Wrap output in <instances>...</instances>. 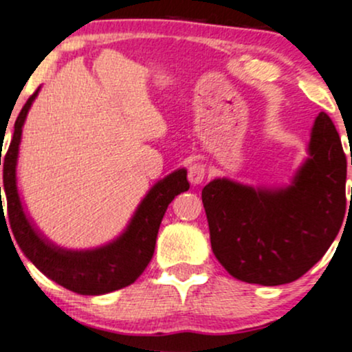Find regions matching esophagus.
I'll return each mask as SVG.
<instances>
[{
    "label": "esophagus",
    "instance_id": "34e87169",
    "mask_svg": "<svg viewBox=\"0 0 352 352\" xmlns=\"http://www.w3.org/2000/svg\"><path fill=\"white\" fill-rule=\"evenodd\" d=\"M205 173H207V168H205L204 164H192L188 167V180L190 184L199 185L204 182Z\"/></svg>",
    "mask_w": 352,
    "mask_h": 352
}]
</instances>
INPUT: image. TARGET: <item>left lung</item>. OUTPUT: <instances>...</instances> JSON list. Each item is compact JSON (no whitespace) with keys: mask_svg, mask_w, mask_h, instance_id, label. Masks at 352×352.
Returning <instances> with one entry per match:
<instances>
[{"mask_svg":"<svg viewBox=\"0 0 352 352\" xmlns=\"http://www.w3.org/2000/svg\"><path fill=\"white\" fill-rule=\"evenodd\" d=\"M201 201L213 254L233 278L263 286L301 278L328 252L344 220L346 155L333 120L319 112L308 157L289 185L215 179L201 190Z\"/></svg>","mask_w":352,"mask_h":352,"instance_id":"8db88e82","label":"left lung"}]
</instances>
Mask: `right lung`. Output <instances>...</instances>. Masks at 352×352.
<instances>
[{"label":"right lung","instance_id":"add662e5","mask_svg":"<svg viewBox=\"0 0 352 352\" xmlns=\"http://www.w3.org/2000/svg\"><path fill=\"white\" fill-rule=\"evenodd\" d=\"M39 89L28 99L14 122V134L3 159V185L8 205V218L16 243L24 256L43 274L64 288L79 294L98 296L132 285L152 260L159 227L168 204L190 184L187 170L179 168L157 182L140 201L131 221L116 240L92 250H67L52 243L36 227L33 218L24 212L16 182L19 144L23 125ZM1 165V157H0ZM1 195V187H0ZM3 205V200H1ZM3 218L5 210H0ZM6 221V218H5Z\"/></svg>","mask_w":352,"mask_h":352}]
</instances>
